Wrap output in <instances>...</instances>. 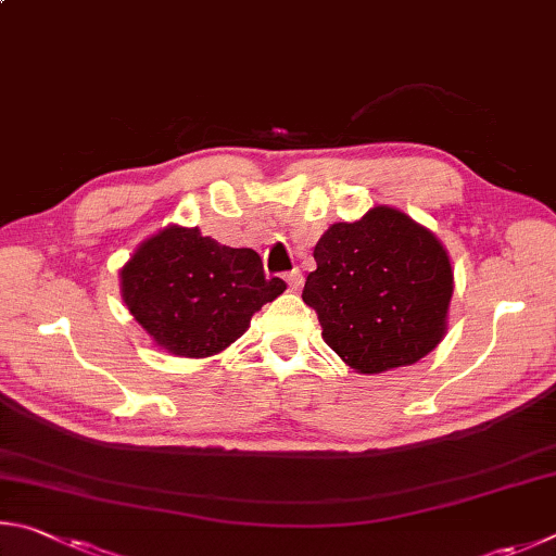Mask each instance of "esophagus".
<instances>
[{
    "label": "esophagus",
    "instance_id": "obj_1",
    "mask_svg": "<svg viewBox=\"0 0 556 556\" xmlns=\"http://www.w3.org/2000/svg\"><path fill=\"white\" fill-rule=\"evenodd\" d=\"M286 280H288V288H290V290H295V293H298L300 288H303V273H300L298 268L290 270L288 276H286Z\"/></svg>",
    "mask_w": 556,
    "mask_h": 556
}]
</instances>
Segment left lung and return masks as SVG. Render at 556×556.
I'll return each mask as SVG.
<instances>
[{
  "instance_id": "left-lung-1",
  "label": "left lung",
  "mask_w": 556,
  "mask_h": 556,
  "mask_svg": "<svg viewBox=\"0 0 556 556\" xmlns=\"http://www.w3.org/2000/svg\"><path fill=\"white\" fill-rule=\"evenodd\" d=\"M303 300L356 374L420 362L442 342L454 270L442 241L395 207L337 222L315 247Z\"/></svg>"
}]
</instances>
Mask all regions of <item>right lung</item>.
Returning a JSON list of instances; mask_svg holds the SVG:
<instances>
[{"label":"right lung","mask_w":556,"mask_h":556,"mask_svg":"<svg viewBox=\"0 0 556 556\" xmlns=\"http://www.w3.org/2000/svg\"><path fill=\"white\" fill-rule=\"evenodd\" d=\"M122 298L146 334L173 356H214L247 332L253 313L286 290L253 249L222 247L198 227L146 239L119 270Z\"/></svg>","instance_id":"1"}]
</instances>
